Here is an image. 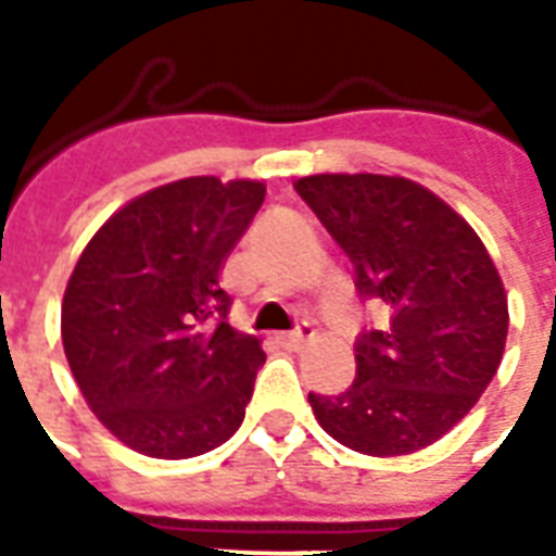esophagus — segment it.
Listing matches in <instances>:
<instances>
[{"mask_svg": "<svg viewBox=\"0 0 556 556\" xmlns=\"http://www.w3.org/2000/svg\"><path fill=\"white\" fill-rule=\"evenodd\" d=\"M314 340V329L305 323V326H300L296 331H286V334H279V343L286 349H294V352H300L303 346H308Z\"/></svg>", "mask_w": 556, "mask_h": 556, "instance_id": "obj_1", "label": "esophagus"}]
</instances>
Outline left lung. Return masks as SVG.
<instances>
[{"label": "left lung", "mask_w": 556, "mask_h": 556, "mask_svg": "<svg viewBox=\"0 0 556 556\" xmlns=\"http://www.w3.org/2000/svg\"><path fill=\"white\" fill-rule=\"evenodd\" d=\"M355 265L357 291L389 326L357 340V378L314 395V418L343 447L406 456L447 435L502 364L508 296L491 253L447 201L401 176L320 173L296 181Z\"/></svg>", "instance_id": "8db88e82"}]
</instances>
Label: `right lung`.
Instances as JSON below:
<instances>
[{"mask_svg":"<svg viewBox=\"0 0 556 556\" xmlns=\"http://www.w3.org/2000/svg\"><path fill=\"white\" fill-rule=\"evenodd\" d=\"M265 201L251 178L192 176L126 201L83 248L63 349L98 421L152 458L225 444L244 418L260 340L227 320L218 277Z\"/></svg>","mask_w":556,"mask_h":556,"instance_id":"add662e5","label":"right lung"}]
</instances>
